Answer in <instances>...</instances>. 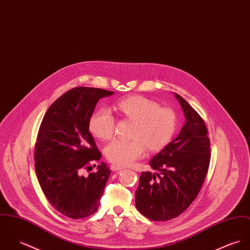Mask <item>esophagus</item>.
<instances>
[{"mask_svg": "<svg viewBox=\"0 0 250 250\" xmlns=\"http://www.w3.org/2000/svg\"><path fill=\"white\" fill-rule=\"evenodd\" d=\"M110 168H111V170L117 171V170H122L124 167H123L116 166V165H111Z\"/></svg>", "mask_w": 250, "mask_h": 250, "instance_id": "esophagus-1", "label": "esophagus"}]
</instances>
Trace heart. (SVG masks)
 Instances as JSON below:
<instances>
[{
	"label": "heart",
	"instance_id": "b5f03b06",
	"mask_svg": "<svg viewBox=\"0 0 250 250\" xmlns=\"http://www.w3.org/2000/svg\"><path fill=\"white\" fill-rule=\"evenodd\" d=\"M116 109L124 117L135 121L132 140H114L106 146L104 153L114 165L125 167L144 156L146 146L152 151L165 147L176 128V116L170 108L143 96H131L120 100ZM88 127L93 136L101 140L112 138L116 122L111 112L100 108L89 119Z\"/></svg>",
	"mask_w": 250,
	"mask_h": 250
}]
</instances>
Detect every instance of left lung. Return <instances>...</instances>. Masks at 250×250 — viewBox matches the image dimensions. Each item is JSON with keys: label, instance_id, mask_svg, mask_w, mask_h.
<instances>
[{"label": "left lung", "instance_id": "8db88e82", "mask_svg": "<svg viewBox=\"0 0 250 250\" xmlns=\"http://www.w3.org/2000/svg\"><path fill=\"white\" fill-rule=\"evenodd\" d=\"M185 117L176 138L152 157L156 172L143 171L135 192V205L147 219L165 222L178 217L195 199L210 163V140L202 118L174 93Z\"/></svg>", "mask_w": 250, "mask_h": 250}]
</instances>
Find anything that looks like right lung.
Wrapping results in <instances>:
<instances>
[{
	"instance_id": "obj_1",
	"label": "right lung",
	"mask_w": 250,
	"mask_h": 250,
	"mask_svg": "<svg viewBox=\"0 0 250 250\" xmlns=\"http://www.w3.org/2000/svg\"><path fill=\"white\" fill-rule=\"evenodd\" d=\"M114 94L76 87L59 97L41 123L34 149L35 170L49 202L62 215L80 220L94 214L111 173L104 162L96 172L83 170L102 158L88 122L100 99Z\"/></svg>"
}]
</instances>
